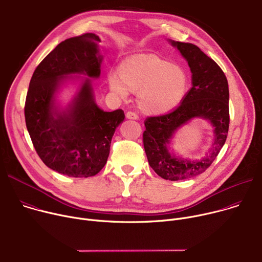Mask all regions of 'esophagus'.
<instances>
[{"mask_svg":"<svg viewBox=\"0 0 262 262\" xmlns=\"http://www.w3.org/2000/svg\"><path fill=\"white\" fill-rule=\"evenodd\" d=\"M126 118L127 119H132V120H138L139 116L136 113H134V112H127L126 113Z\"/></svg>","mask_w":262,"mask_h":262,"instance_id":"obj_1","label":"esophagus"}]
</instances>
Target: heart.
Returning <instances> with one entry per match:
<instances>
[{"label":"heart","instance_id":"b5f03b06","mask_svg":"<svg viewBox=\"0 0 262 262\" xmlns=\"http://www.w3.org/2000/svg\"><path fill=\"white\" fill-rule=\"evenodd\" d=\"M111 90L120 98H126L129 89L139 90V101L147 112L162 113L178 106L187 90L184 71L156 55H138L125 59L120 74L108 75Z\"/></svg>","mask_w":262,"mask_h":262}]
</instances>
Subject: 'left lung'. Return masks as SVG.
<instances>
[{"label": "left lung", "instance_id": "left-lung-1", "mask_svg": "<svg viewBox=\"0 0 262 262\" xmlns=\"http://www.w3.org/2000/svg\"><path fill=\"white\" fill-rule=\"evenodd\" d=\"M170 42L188 61L192 73V88L176 110L146 119L143 144L155 172L165 180L180 181L206 171L224 146L230 123L229 85L221 67L198 46L174 40ZM193 117L206 118L212 124V146L200 160L177 158L169 152L167 145L173 134Z\"/></svg>", "mask_w": 262, "mask_h": 262}]
</instances>
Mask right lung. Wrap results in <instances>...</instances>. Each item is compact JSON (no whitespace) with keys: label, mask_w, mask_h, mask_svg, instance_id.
Segmentation results:
<instances>
[{"label":"right lung","mask_w":262,"mask_h":262,"mask_svg":"<svg viewBox=\"0 0 262 262\" xmlns=\"http://www.w3.org/2000/svg\"><path fill=\"white\" fill-rule=\"evenodd\" d=\"M100 38L84 33L56 46L36 67L25 102V120L40 160L52 170L73 178L97 174L107 161L113 135L124 120V112H104L94 99L91 79L85 78L64 111L55 106L59 85L83 74L100 75Z\"/></svg>","instance_id":"1"}]
</instances>
